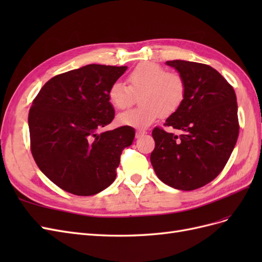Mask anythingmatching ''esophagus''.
Masks as SVG:
<instances>
[{
  "instance_id": "1",
  "label": "esophagus",
  "mask_w": 262,
  "mask_h": 262,
  "mask_svg": "<svg viewBox=\"0 0 262 262\" xmlns=\"http://www.w3.org/2000/svg\"><path fill=\"white\" fill-rule=\"evenodd\" d=\"M145 133H146L145 130H137V132H136V138L139 139V138H141L142 136H144Z\"/></svg>"
}]
</instances>
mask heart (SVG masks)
<instances>
[{"mask_svg": "<svg viewBox=\"0 0 262 262\" xmlns=\"http://www.w3.org/2000/svg\"><path fill=\"white\" fill-rule=\"evenodd\" d=\"M129 86L115 82L108 90V98L118 110L131 107L139 96L140 107L118 116L119 123L145 128L160 117H169L182 105L187 93L184 76L163 66L145 62L132 70L126 77Z\"/></svg>", "mask_w": 262, "mask_h": 262, "instance_id": "1", "label": "heart"}]
</instances>
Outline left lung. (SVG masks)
<instances>
[{
	"mask_svg": "<svg viewBox=\"0 0 262 262\" xmlns=\"http://www.w3.org/2000/svg\"><path fill=\"white\" fill-rule=\"evenodd\" d=\"M166 63L184 76L187 93L164 125L182 133L176 136L155 126L150 163L164 184L189 191L215 179L233 152L239 133L236 94L208 64L184 60Z\"/></svg>",
	"mask_w": 262,
	"mask_h": 262,
	"instance_id": "obj_1",
	"label": "left lung"
}]
</instances>
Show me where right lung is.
Instances as JSON below:
<instances>
[{
    "label": "right lung",
    "instance_id": "add662e5",
    "mask_svg": "<svg viewBox=\"0 0 262 262\" xmlns=\"http://www.w3.org/2000/svg\"><path fill=\"white\" fill-rule=\"evenodd\" d=\"M126 67L89 64L55 75L33 100L30 150L45 175L64 191L96 194L113 184L122 150L136 131L122 125L98 133L114 120L110 85Z\"/></svg>",
    "mask_w": 262,
    "mask_h": 262
}]
</instances>
